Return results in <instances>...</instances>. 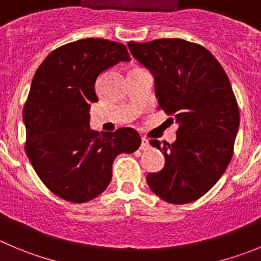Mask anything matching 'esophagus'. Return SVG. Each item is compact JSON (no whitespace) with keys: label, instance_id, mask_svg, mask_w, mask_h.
<instances>
[{"label":"esophagus","instance_id":"1","mask_svg":"<svg viewBox=\"0 0 261 261\" xmlns=\"http://www.w3.org/2000/svg\"><path fill=\"white\" fill-rule=\"evenodd\" d=\"M140 149H142V150L149 149V142H148V139L142 138V144H140Z\"/></svg>","mask_w":261,"mask_h":261}]
</instances>
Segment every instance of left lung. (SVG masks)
I'll list each match as a JSON object with an SVG mask.
<instances>
[{
    "mask_svg": "<svg viewBox=\"0 0 261 261\" xmlns=\"http://www.w3.org/2000/svg\"><path fill=\"white\" fill-rule=\"evenodd\" d=\"M127 45L154 77L158 109L179 123L172 144L149 142L164 153L165 166L147 175L148 186L169 203L196 201L232 160L240 111L229 79L213 54L197 43L160 38Z\"/></svg>",
    "mask_w": 261,
    "mask_h": 261,
    "instance_id": "8db88e82",
    "label": "left lung"
}]
</instances>
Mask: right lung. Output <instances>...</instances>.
<instances>
[{"label": "right lung", "instance_id": "add662e5", "mask_svg": "<svg viewBox=\"0 0 261 261\" xmlns=\"http://www.w3.org/2000/svg\"><path fill=\"white\" fill-rule=\"evenodd\" d=\"M128 60L122 43L84 38L51 51L36 70L23 109L25 153L43 184L65 201L84 203L103 193L114 158L140 147L134 128L90 130L97 77Z\"/></svg>", "mask_w": 261, "mask_h": 261}]
</instances>
